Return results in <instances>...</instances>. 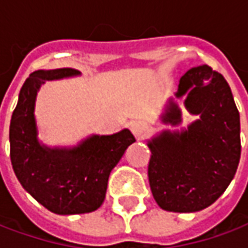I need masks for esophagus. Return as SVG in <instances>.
<instances>
[{
    "mask_svg": "<svg viewBox=\"0 0 248 248\" xmlns=\"http://www.w3.org/2000/svg\"><path fill=\"white\" fill-rule=\"evenodd\" d=\"M130 129H131L133 134L137 138H142L149 131V124L143 122V121H134V122H131V124H130Z\"/></svg>",
    "mask_w": 248,
    "mask_h": 248,
    "instance_id": "1",
    "label": "esophagus"
}]
</instances>
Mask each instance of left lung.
<instances>
[{"instance_id": "left-lung-1", "label": "left lung", "mask_w": 248, "mask_h": 248, "mask_svg": "<svg viewBox=\"0 0 248 248\" xmlns=\"http://www.w3.org/2000/svg\"><path fill=\"white\" fill-rule=\"evenodd\" d=\"M199 119L182 131L165 130L149 140V182L158 206L195 213L218 199L232 181L240 159L239 111L229 83L210 66L192 67L175 97ZM181 110L169 101L163 124H181Z\"/></svg>"}]
</instances>
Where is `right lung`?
Returning a JSON list of instances; mask_svg holds the SVG:
<instances>
[{
	"label": "right lung",
	"mask_w": 248,
	"mask_h": 248,
	"mask_svg": "<svg viewBox=\"0 0 248 248\" xmlns=\"http://www.w3.org/2000/svg\"><path fill=\"white\" fill-rule=\"evenodd\" d=\"M79 76L74 69L37 70L21 87L10 119L9 140L14 174L26 191L51 213H92L105 201L108 175L135 142L130 130L92 135L74 147H47L38 140L34 106L42 83Z\"/></svg>",
	"instance_id": "1"
}]
</instances>
